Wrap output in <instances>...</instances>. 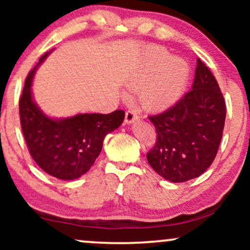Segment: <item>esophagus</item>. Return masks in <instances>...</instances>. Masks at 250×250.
Wrapping results in <instances>:
<instances>
[{
    "label": "esophagus",
    "mask_w": 250,
    "mask_h": 250,
    "mask_svg": "<svg viewBox=\"0 0 250 250\" xmlns=\"http://www.w3.org/2000/svg\"><path fill=\"white\" fill-rule=\"evenodd\" d=\"M138 119H139V116L135 111H133V110L126 111V114H125V123H126V124H132V123L138 121Z\"/></svg>",
    "instance_id": "obj_1"
}]
</instances>
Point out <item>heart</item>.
Instances as JSON below:
<instances>
[{
  "instance_id": "1",
  "label": "heart",
  "mask_w": 250,
  "mask_h": 250,
  "mask_svg": "<svg viewBox=\"0 0 250 250\" xmlns=\"http://www.w3.org/2000/svg\"><path fill=\"white\" fill-rule=\"evenodd\" d=\"M190 67L186 60L172 57L162 47H150L127 81V87L139 92L143 107L162 111L173 107L187 90Z\"/></svg>"
}]
</instances>
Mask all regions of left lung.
Wrapping results in <instances>:
<instances>
[{
  "mask_svg": "<svg viewBox=\"0 0 250 250\" xmlns=\"http://www.w3.org/2000/svg\"><path fill=\"white\" fill-rule=\"evenodd\" d=\"M225 114L217 81L198 59L191 91L172 108L149 116L157 131L156 146L146 155L150 166L174 183L200 176L216 157Z\"/></svg>",
  "mask_w": 250,
  "mask_h": 250,
  "instance_id": "8db88e82",
  "label": "left lung"
}]
</instances>
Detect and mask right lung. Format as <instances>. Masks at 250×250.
Here are the masks:
<instances>
[{
	"label": "right lung",
	"mask_w": 250,
	"mask_h": 250,
	"mask_svg": "<svg viewBox=\"0 0 250 250\" xmlns=\"http://www.w3.org/2000/svg\"><path fill=\"white\" fill-rule=\"evenodd\" d=\"M52 52L41 57L26 78L19 100L20 124L29 153L35 163L59 180H76L93 165L108 133L125 118L123 110L111 114H77L71 117H50L33 97V80L41 64Z\"/></svg>",
	"instance_id": "right-lung-1"
}]
</instances>
